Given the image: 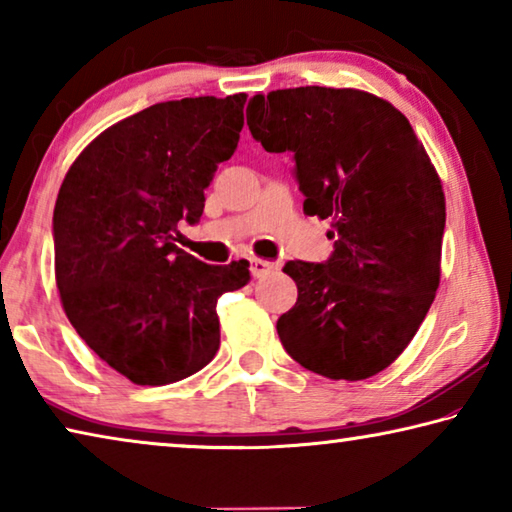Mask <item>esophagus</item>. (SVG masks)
Instances as JSON below:
<instances>
[{"mask_svg": "<svg viewBox=\"0 0 512 512\" xmlns=\"http://www.w3.org/2000/svg\"><path fill=\"white\" fill-rule=\"evenodd\" d=\"M275 268H277V264L266 262V259H259V257L250 259V273H253L255 277H266L268 273H273Z\"/></svg>", "mask_w": 512, "mask_h": 512, "instance_id": "1", "label": "esophagus"}]
</instances>
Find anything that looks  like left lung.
Instances as JSON below:
<instances>
[{
	"instance_id": "left-lung-1",
	"label": "left lung",
	"mask_w": 512,
	"mask_h": 512,
	"mask_svg": "<svg viewBox=\"0 0 512 512\" xmlns=\"http://www.w3.org/2000/svg\"><path fill=\"white\" fill-rule=\"evenodd\" d=\"M248 128L268 153L289 151L305 214L329 219L334 253L287 262L298 300L277 318L302 368L359 381L400 357L440 284L445 194L413 128L391 103L352 88L255 94Z\"/></svg>"
}]
</instances>
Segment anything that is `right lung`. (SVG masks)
<instances>
[{
    "label": "right lung",
    "mask_w": 512,
    "mask_h": 512,
    "mask_svg": "<svg viewBox=\"0 0 512 512\" xmlns=\"http://www.w3.org/2000/svg\"><path fill=\"white\" fill-rule=\"evenodd\" d=\"M244 103V92L155 103L94 137L60 185V302L88 348L137 386L205 368L221 343L216 300L250 280L246 259L212 266L173 244L235 153Z\"/></svg>",
    "instance_id": "1"
}]
</instances>
